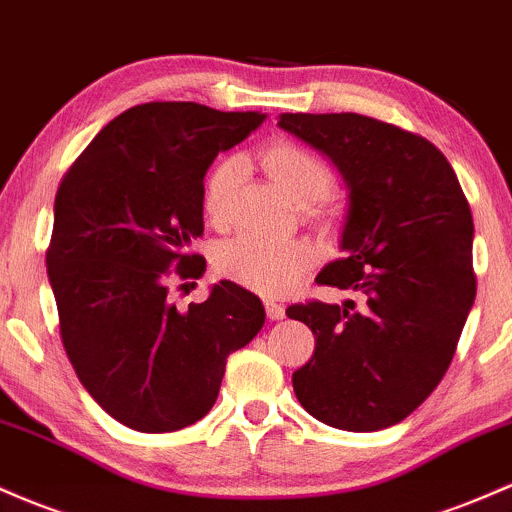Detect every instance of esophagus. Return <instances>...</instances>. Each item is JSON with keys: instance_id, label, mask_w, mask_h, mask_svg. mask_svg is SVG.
<instances>
[{"instance_id": "1", "label": "esophagus", "mask_w": 512, "mask_h": 512, "mask_svg": "<svg viewBox=\"0 0 512 512\" xmlns=\"http://www.w3.org/2000/svg\"><path fill=\"white\" fill-rule=\"evenodd\" d=\"M265 311H267L269 320H282L286 316L284 306H282V303H277V301H265Z\"/></svg>"}]
</instances>
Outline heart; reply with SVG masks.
I'll return each instance as SVG.
<instances>
[{"mask_svg": "<svg viewBox=\"0 0 512 512\" xmlns=\"http://www.w3.org/2000/svg\"><path fill=\"white\" fill-rule=\"evenodd\" d=\"M260 160L272 182L296 206L316 204L333 189V170L306 145L277 140L262 150ZM240 172H243V160L230 155L218 160L206 174L201 204L213 226H226L233 216ZM313 260H316V252L303 240L238 235L218 247L216 269L230 282L272 296L282 294L299 282Z\"/></svg>", "mask_w": 512, "mask_h": 512, "instance_id": "heart-1", "label": "heart"}]
</instances>
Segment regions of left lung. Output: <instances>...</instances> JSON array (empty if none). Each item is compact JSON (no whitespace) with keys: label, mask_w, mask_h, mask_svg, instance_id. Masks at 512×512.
I'll use <instances>...</instances> for the list:
<instances>
[{"label":"left lung","mask_w":512,"mask_h":512,"mask_svg":"<svg viewBox=\"0 0 512 512\" xmlns=\"http://www.w3.org/2000/svg\"><path fill=\"white\" fill-rule=\"evenodd\" d=\"M279 126L330 157L350 192L342 257L318 284L355 301L286 308L316 335L296 369L313 418L350 432L408 418L445 376L474 306V221L447 157L423 136L362 114H282Z\"/></svg>","instance_id":"obj_1"}]
</instances>
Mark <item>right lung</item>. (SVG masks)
Wrapping results in <instances>:
<instances>
[{
  "label": "right lung",
  "instance_id": "1",
  "mask_svg": "<svg viewBox=\"0 0 512 512\" xmlns=\"http://www.w3.org/2000/svg\"><path fill=\"white\" fill-rule=\"evenodd\" d=\"M265 121L196 101H150L106 123L55 194L46 265L60 338L89 396L126 428L174 432L211 411L226 359L265 325L233 282L179 311L174 279H199L204 177ZM187 286V284H182Z\"/></svg>",
  "mask_w": 512,
  "mask_h": 512
}]
</instances>
